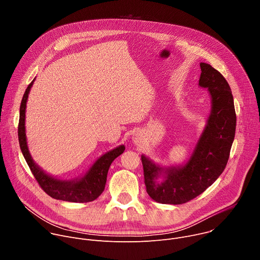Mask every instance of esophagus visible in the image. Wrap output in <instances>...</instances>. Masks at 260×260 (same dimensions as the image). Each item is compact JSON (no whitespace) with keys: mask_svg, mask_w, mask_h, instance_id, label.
I'll return each mask as SVG.
<instances>
[{"mask_svg":"<svg viewBox=\"0 0 260 260\" xmlns=\"http://www.w3.org/2000/svg\"><path fill=\"white\" fill-rule=\"evenodd\" d=\"M133 142L135 145L137 146H140L143 142H144V138H143V135L141 133H136L134 136H133Z\"/></svg>","mask_w":260,"mask_h":260,"instance_id":"34e87169","label":"esophagus"}]
</instances>
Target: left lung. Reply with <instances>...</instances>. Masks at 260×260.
<instances>
[{
	"label": "left lung",
	"mask_w": 260,
	"mask_h": 260,
	"mask_svg": "<svg viewBox=\"0 0 260 260\" xmlns=\"http://www.w3.org/2000/svg\"><path fill=\"white\" fill-rule=\"evenodd\" d=\"M199 86L208 89L211 111L194 149L182 165L161 166L142 154L146 190L159 204L181 205L203 193L224 171L237 116L231 87L211 64L201 62Z\"/></svg>",
	"instance_id": "obj_1"
}]
</instances>
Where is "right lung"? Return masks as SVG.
Instances as JSON below:
<instances>
[{
    "mask_svg": "<svg viewBox=\"0 0 260 260\" xmlns=\"http://www.w3.org/2000/svg\"><path fill=\"white\" fill-rule=\"evenodd\" d=\"M36 79V78H35ZM35 79L29 83L19 109V123H18V140L21 152L29 167L34 177L39 183L41 188L51 198L55 200L71 202V203H88L96 200L105 189L107 174L112 161L123 153L124 145H119L114 149L110 150L100 156L87 172L79 178L71 180H61L55 178L37 165L28 150L27 140L25 134V108L28 93L34 84Z\"/></svg>",
    "mask_w": 260,
    "mask_h": 260,
    "instance_id": "obj_1",
    "label": "right lung"
}]
</instances>
